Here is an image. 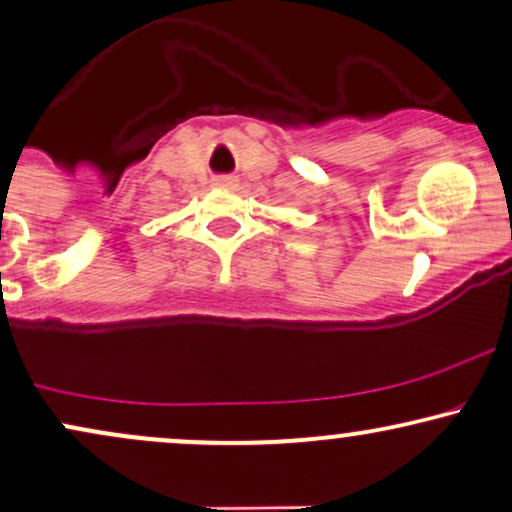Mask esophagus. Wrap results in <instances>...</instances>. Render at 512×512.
<instances>
[{
  "label": "esophagus",
  "mask_w": 512,
  "mask_h": 512,
  "mask_svg": "<svg viewBox=\"0 0 512 512\" xmlns=\"http://www.w3.org/2000/svg\"><path fill=\"white\" fill-rule=\"evenodd\" d=\"M215 184H217V186H226V189H231V186H236V179H234V177H217Z\"/></svg>",
  "instance_id": "esophagus-1"
}]
</instances>
